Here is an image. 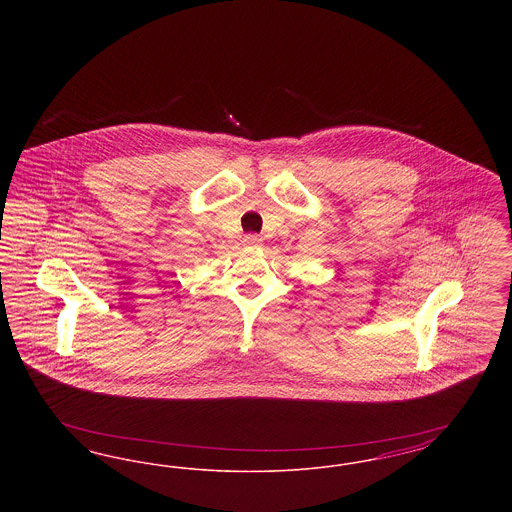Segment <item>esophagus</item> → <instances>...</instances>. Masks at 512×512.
I'll use <instances>...</instances> for the list:
<instances>
[{"label": "esophagus", "instance_id": "1", "mask_svg": "<svg viewBox=\"0 0 512 512\" xmlns=\"http://www.w3.org/2000/svg\"><path fill=\"white\" fill-rule=\"evenodd\" d=\"M261 244H263V238L257 234H247L244 238L245 247H259Z\"/></svg>", "mask_w": 512, "mask_h": 512}]
</instances>
